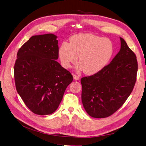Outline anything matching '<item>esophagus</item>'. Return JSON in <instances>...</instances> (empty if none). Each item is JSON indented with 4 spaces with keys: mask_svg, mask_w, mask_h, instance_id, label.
Segmentation results:
<instances>
[{
    "mask_svg": "<svg viewBox=\"0 0 146 146\" xmlns=\"http://www.w3.org/2000/svg\"><path fill=\"white\" fill-rule=\"evenodd\" d=\"M73 78L75 80H79V78H79V77L76 76V75H73Z\"/></svg>",
    "mask_w": 146,
    "mask_h": 146,
    "instance_id": "obj_1",
    "label": "esophagus"
}]
</instances>
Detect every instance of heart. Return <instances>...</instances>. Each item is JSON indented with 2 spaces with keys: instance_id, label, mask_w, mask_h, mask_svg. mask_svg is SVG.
Returning <instances> with one entry per match:
<instances>
[{
  "instance_id": "obj_1",
  "label": "heart",
  "mask_w": 146,
  "mask_h": 146,
  "mask_svg": "<svg viewBox=\"0 0 146 146\" xmlns=\"http://www.w3.org/2000/svg\"><path fill=\"white\" fill-rule=\"evenodd\" d=\"M114 46L108 38L90 33L75 35L70 38L69 44L64 42L58 49L61 65L69 68L70 64L79 62L76 69L84 70L88 75H93L102 70L112 58Z\"/></svg>"
}]
</instances>
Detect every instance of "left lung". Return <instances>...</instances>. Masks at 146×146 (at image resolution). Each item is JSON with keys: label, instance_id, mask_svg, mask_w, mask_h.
Instances as JSON below:
<instances>
[{"label": "left lung", "instance_id": "left-lung-1", "mask_svg": "<svg viewBox=\"0 0 146 146\" xmlns=\"http://www.w3.org/2000/svg\"><path fill=\"white\" fill-rule=\"evenodd\" d=\"M116 55L99 72L81 79L82 101L86 113L94 118L111 116L124 104L136 82V56L120 37Z\"/></svg>", "mask_w": 146, "mask_h": 146}]
</instances>
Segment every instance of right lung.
<instances>
[{"label":"right lung","mask_w":146,"mask_h":146,"mask_svg":"<svg viewBox=\"0 0 146 146\" xmlns=\"http://www.w3.org/2000/svg\"><path fill=\"white\" fill-rule=\"evenodd\" d=\"M56 39L52 33L35 35L17 54L14 68L17 92L30 111L38 115L55 111L73 80L71 74L56 61Z\"/></svg>","instance_id":"right-lung-1"}]
</instances>
